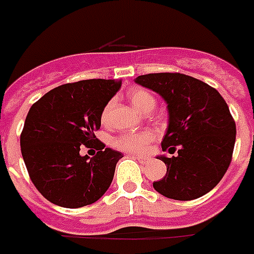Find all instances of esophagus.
I'll use <instances>...</instances> for the list:
<instances>
[{
  "label": "esophagus",
  "mask_w": 254,
  "mask_h": 254,
  "mask_svg": "<svg viewBox=\"0 0 254 254\" xmlns=\"http://www.w3.org/2000/svg\"><path fill=\"white\" fill-rule=\"evenodd\" d=\"M134 158H135V159H138L140 163H146V162L148 161L147 156H143V155H134Z\"/></svg>",
  "instance_id": "obj_1"
}]
</instances>
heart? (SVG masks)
Masks as SVG:
<instances>
[{
  "label": "heart",
  "instance_id": "b5f03b06",
  "mask_svg": "<svg viewBox=\"0 0 254 254\" xmlns=\"http://www.w3.org/2000/svg\"><path fill=\"white\" fill-rule=\"evenodd\" d=\"M127 96H128L131 104L135 108H138L140 112H144V114L152 111L156 104V99L147 89H131ZM112 106H114V102L110 100L106 106L103 107L100 120L104 125H107L110 122ZM152 139H154V135L150 131H138V132H127V134H120L118 136H114L111 140V144L112 147H115L119 151L135 154V152L144 151L148 144L152 142Z\"/></svg>",
  "mask_w": 254,
  "mask_h": 254
}]
</instances>
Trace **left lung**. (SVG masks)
Listing matches in <instances>:
<instances>
[{
	"label": "left lung",
	"mask_w": 254,
	"mask_h": 254,
	"mask_svg": "<svg viewBox=\"0 0 254 254\" xmlns=\"http://www.w3.org/2000/svg\"><path fill=\"white\" fill-rule=\"evenodd\" d=\"M136 83L155 91L169 108V128L159 156L166 177L152 186L171 199L190 201L214 189L228 170L236 143V122L220 92L184 73H148Z\"/></svg>",
	"instance_id": "1"
}]
</instances>
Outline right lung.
I'll return each instance as SVG.
<instances>
[{
    "mask_svg": "<svg viewBox=\"0 0 254 254\" xmlns=\"http://www.w3.org/2000/svg\"><path fill=\"white\" fill-rule=\"evenodd\" d=\"M122 80L91 79L63 84L30 107L21 132V154L30 181L57 206L81 207L96 202L110 188L122 152L106 148L95 136L103 107ZM85 145L99 149L89 158Z\"/></svg>",
    "mask_w": 254,
    "mask_h": 254,
    "instance_id": "obj_1",
    "label": "right lung"
}]
</instances>
